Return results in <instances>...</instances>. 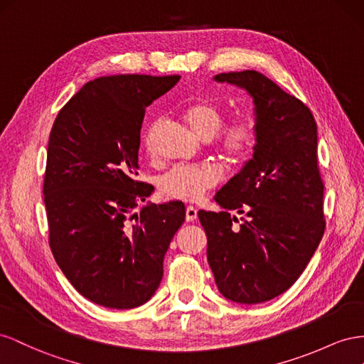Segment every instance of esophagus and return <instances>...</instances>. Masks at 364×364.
Listing matches in <instances>:
<instances>
[{"label":"esophagus","mask_w":364,"mask_h":364,"mask_svg":"<svg viewBox=\"0 0 364 364\" xmlns=\"http://www.w3.org/2000/svg\"><path fill=\"white\" fill-rule=\"evenodd\" d=\"M196 218H198V210H196L195 207L189 205L188 209H186V221L193 223V221H196Z\"/></svg>","instance_id":"1"}]
</instances>
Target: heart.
Returning <instances> with one entry per match:
<instances>
[{
  "label": "heart",
  "mask_w": 364,
  "mask_h": 364,
  "mask_svg": "<svg viewBox=\"0 0 364 364\" xmlns=\"http://www.w3.org/2000/svg\"><path fill=\"white\" fill-rule=\"evenodd\" d=\"M184 119L196 137L215 140L227 159L244 160L250 155L259 140V122L253 114H242L224 129V109L212 100H201L188 107ZM144 148L151 151V134L144 137ZM221 176L212 166H173L159 180V191L166 198L193 203L220 183Z\"/></svg>",
  "instance_id": "obj_1"
}]
</instances>
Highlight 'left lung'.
Here are the masks:
<instances>
[{
    "mask_svg": "<svg viewBox=\"0 0 364 364\" xmlns=\"http://www.w3.org/2000/svg\"><path fill=\"white\" fill-rule=\"evenodd\" d=\"M248 91L259 140L242 171L216 193L224 212L198 213L207 261L221 294L262 304L304 273L325 233L323 189L317 163V124L302 100L255 70L216 75ZM245 213L240 229L230 212Z\"/></svg>",
    "mask_w": 364,
    "mask_h": 364,
    "instance_id": "obj_1",
    "label": "left lung"
}]
</instances>
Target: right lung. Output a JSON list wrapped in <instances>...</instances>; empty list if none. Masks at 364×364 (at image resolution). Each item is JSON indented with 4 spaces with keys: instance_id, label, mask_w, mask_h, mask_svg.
Returning <instances> with one entry per match:
<instances>
[{
    "instance_id": "right-lung-1",
    "label": "right lung",
    "mask_w": 364,
    "mask_h": 364,
    "mask_svg": "<svg viewBox=\"0 0 364 364\" xmlns=\"http://www.w3.org/2000/svg\"><path fill=\"white\" fill-rule=\"evenodd\" d=\"M180 76H103L58 114L48 139L44 203L48 244L70 284L97 305L136 308L154 296L184 204H149L139 175L146 107Z\"/></svg>"
}]
</instances>
